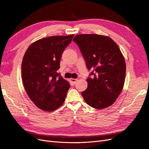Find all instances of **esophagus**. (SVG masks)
Wrapping results in <instances>:
<instances>
[{"label":"esophagus","mask_w":149,"mask_h":149,"mask_svg":"<svg viewBox=\"0 0 149 149\" xmlns=\"http://www.w3.org/2000/svg\"><path fill=\"white\" fill-rule=\"evenodd\" d=\"M70 81L72 82V83L73 84H75L76 82H77V80L75 79H70Z\"/></svg>","instance_id":"obj_1"}]
</instances>
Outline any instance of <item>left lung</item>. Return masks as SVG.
I'll return each instance as SVG.
<instances>
[{
  "mask_svg": "<svg viewBox=\"0 0 149 149\" xmlns=\"http://www.w3.org/2000/svg\"><path fill=\"white\" fill-rule=\"evenodd\" d=\"M77 44L88 70V83L82 95L91 107L102 109L112 105L122 90L126 65L117 44L110 37L97 34H79Z\"/></svg>",
  "mask_w": 149,
  "mask_h": 149,
  "instance_id": "obj_1",
  "label": "left lung"
}]
</instances>
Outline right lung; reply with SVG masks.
Segmentation results:
<instances>
[{
	"instance_id": "right-lung-1",
	"label": "right lung",
	"mask_w": 149,
	"mask_h": 149,
	"mask_svg": "<svg viewBox=\"0 0 149 149\" xmlns=\"http://www.w3.org/2000/svg\"><path fill=\"white\" fill-rule=\"evenodd\" d=\"M74 36H52L38 40L24 54L21 66L24 86L29 98L44 111H53L61 106L70 87L57 70L62 53Z\"/></svg>"
}]
</instances>
